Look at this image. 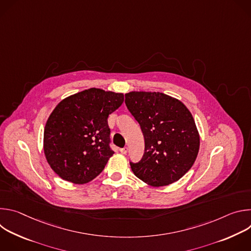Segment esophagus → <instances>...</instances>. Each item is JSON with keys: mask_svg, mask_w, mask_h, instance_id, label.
<instances>
[{"mask_svg": "<svg viewBox=\"0 0 251 251\" xmlns=\"http://www.w3.org/2000/svg\"><path fill=\"white\" fill-rule=\"evenodd\" d=\"M120 152H121L122 154H127V152H128V148H127V147L121 148V149H120Z\"/></svg>", "mask_w": 251, "mask_h": 251, "instance_id": "obj_1", "label": "esophagus"}]
</instances>
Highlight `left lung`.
Instances as JSON below:
<instances>
[{
	"mask_svg": "<svg viewBox=\"0 0 251 251\" xmlns=\"http://www.w3.org/2000/svg\"><path fill=\"white\" fill-rule=\"evenodd\" d=\"M125 103L145 139L141 161L130 162L135 176L152 187L180 180L200 149L199 131L190 110L180 100L160 92L131 91L125 94Z\"/></svg>",
	"mask_w": 251,
	"mask_h": 251,
	"instance_id": "left-lung-1",
	"label": "left lung"
}]
</instances>
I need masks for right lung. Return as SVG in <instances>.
<instances>
[{
	"instance_id": "right-lung-1",
	"label": "right lung",
	"mask_w": 251,
	"mask_h": 251,
	"mask_svg": "<svg viewBox=\"0 0 251 251\" xmlns=\"http://www.w3.org/2000/svg\"><path fill=\"white\" fill-rule=\"evenodd\" d=\"M123 101V93L89 88L56 105L44 132L45 155L55 174L83 185L103 171L114 154L107 118Z\"/></svg>"
}]
</instances>
